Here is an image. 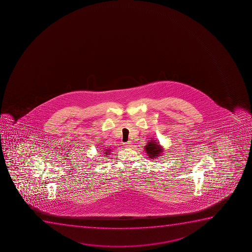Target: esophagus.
Listing matches in <instances>:
<instances>
[{
	"instance_id": "34e87169",
	"label": "esophagus",
	"mask_w": 252,
	"mask_h": 252,
	"mask_svg": "<svg viewBox=\"0 0 252 252\" xmlns=\"http://www.w3.org/2000/svg\"><path fill=\"white\" fill-rule=\"evenodd\" d=\"M124 146H125V147H126V148H130V147H131V142H125Z\"/></svg>"
}]
</instances>
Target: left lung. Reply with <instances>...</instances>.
I'll return each instance as SVG.
<instances>
[{
	"mask_svg": "<svg viewBox=\"0 0 252 252\" xmlns=\"http://www.w3.org/2000/svg\"><path fill=\"white\" fill-rule=\"evenodd\" d=\"M157 143L158 142H154V140H153V141L148 142V144L145 147V151L148 153L147 154L150 158H153L155 156H158V154L162 153L161 147L158 145Z\"/></svg>",
	"mask_w": 252,
	"mask_h": 252,
	"instance_id": "left-lung-1",
	"label": "left lung"
}]
</instances>
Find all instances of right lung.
<instances>
[{
	"mask_svg": "<svg viewBox=\"0 0 252 252\" xmlns=\"http://www.w3.org/2000/svg\"><path fill=\"white\" fill-rule=\"evenodd\" d=\"M108 152H110V149H107V150H105V151H104V153H105V154H109V153H108Z\"/></svg>",
	"mask_w": 252,
	"mask_h": 252,
	"instance_id": "right-lung-1",
	"label": "right lung"
}]
</instances>
